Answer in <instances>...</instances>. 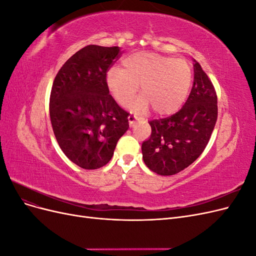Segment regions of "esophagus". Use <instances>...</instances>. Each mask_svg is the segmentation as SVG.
Listing matches in <instances>:
<instances>
[{
  "label": "esophagus",
  "instance_id": "esophagus-1",
  "mask_svg": "<svg viewBox=\"0 0 256 256\" xmlns=\"http://www.w3.org/2000/svg\"><path fill=\"white\" fill-rule=\"evenodd\" d=\"M128 122H129V126L130 127L134 126V122H136V116H134V115H129L128 116Z\"/></svg>",
  "mask_w": 256,
  "mask_h": 256
}]
</instances>
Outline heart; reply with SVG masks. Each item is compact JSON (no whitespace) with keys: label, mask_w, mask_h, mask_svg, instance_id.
I'll return each mask as SVG.
<instances>
[{"label":"heart","mask_w":256,"mask_h":256,"mask_svg":"<svg viewBox=\"0 0 256 256\" xmlns=\"http://www.w3.org/2000/svg\"><path fill=\"white\" fill-rule=\"evenodd\" d=\"M122 67L110 69L106 88L120 106H127L140 90L143 95L132 104L136 112L152 106L159 115L180 109L191 88L193 72L188 60L158 53L138 52L122 60Z\"/></svg>","instance_id":"1"}]
</instances>
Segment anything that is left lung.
<instances>
[{
	"mask_svg": "<svg viewBox=\"0 0 256 256\" xmlns=\"http://www.w3.org/2000/svg\"><path fill=\"white\" fill-rule=\"evenodd\" d=\"M193 68V86L182 109L170 118L148 122L152 134L142 144L143 160L159 175L177 174L193 164L207 146L218 118L212 81L196 60Z\"/></svg>",
	"mask_w": 256,
	"mask_h": 256,
	"instance_id": "left-lung-1",
	"label": "left lung"
}]
</instances>
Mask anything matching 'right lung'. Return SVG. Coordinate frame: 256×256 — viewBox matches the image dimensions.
Here are the masks:
<instances>
[{
  "label": "right lung",
  "mask_w": 256,
  "mask_h": 256,
  "mask_svg": "<svg viewBox=\"0 0 256 256\" xmlns=\"http://www.w3.org/2000/svg\"><path fill=\"white\" fill-rule=\"evenodd\" d=\"M120 47L90 44L68 58L53 81L50 120L60 150L85 170L106 166L129 128V113L106 88V72Z\"/></svg>",
  "instance_id": "1"
}]
</instances>
